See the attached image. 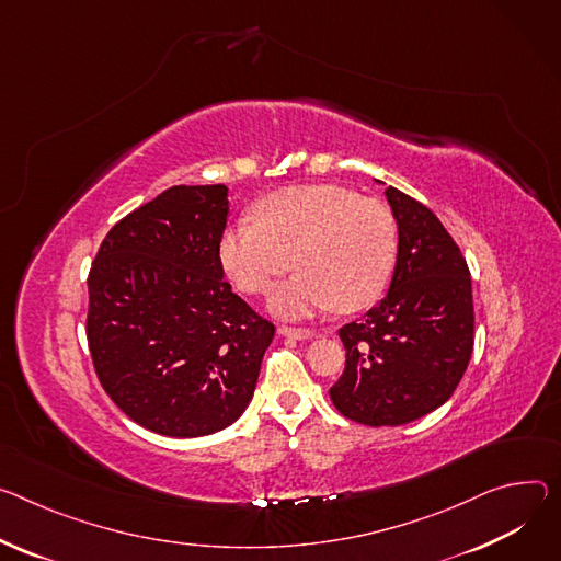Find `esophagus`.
I'll list each match as a JSON object with an SVG mask.
<instances>
[{
    "mask_svg": "<svg viewBox=\"0 0 561 561\" xmlns=\"http://www.w3.org/2000/svg\"><path fill=\"white\" fill-rule=\"evenodd\" d=\"M279 335L293 337V340H309L313 337L311 329H295V327H279Z\"/></svg>",
    "mask_w": 561,
    "mask_h": 561,
    "instance_id": "34e87169",
    "label": "esophagus"
}]
</instances>
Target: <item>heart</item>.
I'll use <instances>...</instances> for the list:
<instances>
[{"label": "heart", "mask_w": 561, "mask_h": 561, "mask_svg": "<svg viewBox=\"0 0 561 561\" xmlns=\"http://www.w3.org/2000/svg\"><path fill=\"white\" fill-rule=\"evenodd\" d=\"M396 252L391 210L340 185L273 192L254 221H237L219 239L221 268L243 293H266L293 264L299 268L268 299L284 320L369 307L389 284Z\"/></svg>", "instance_id": "1"}]
</instances>
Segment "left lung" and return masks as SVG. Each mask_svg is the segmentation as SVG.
Returning <instances> with one entry per match:
<instances>
[{"instance_id":"obj_1","label":"left lung","mask_w":561,"mask_h":561,"mask_svg":"<svg viewBox=\"0 0 561 561\" xmlns=\"http://www.w3.org/2000/svg\"><path fill=\"white\" fill-rule=\"evenodd\" d=\"M385 196L398 228L389 290L363 320L340 329L346 365L329 391L342 416L369 427L438 410L474 346L472 279L461 250L423 203L391 185Z\"/></svg>"}]
</instances>
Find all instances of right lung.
Instances as JSON below:
<instances>
[{
  "label": "right lung",
  "mask_w": 561,
  "mask_h": 561,
  "mask_svg": "<svg viewBox=\"0 0 561 561\" xmlns=\"http://www.w3.org/2000/svg\"><path fill=\"white\" fill-rule=\"evenodd\" d=\"M226 185H176L121 219L89 273L87 340L100 385L140 427L172 438L232 425L275 327L224 282Z\"/></svg>",
  "instance_id": "obj_1"
}]
</instances>
